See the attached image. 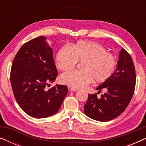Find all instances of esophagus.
Instances as JSON below:
<instances>
[{
	"label": "esophagus",
	"instance_id": "obj_1",
	"mask_svg": "<svg viewBox=\"0 0 146 146\" xmlns=\"http://www.w3.org/2000/svg\"><path fill=\"white\" fill-rule=\"evenodd\" d=\"M68 90L69 91H70V92H72V91H73V92H76V91H77L78 90L77 89H76V88H72V87H68Z\"/></svg>",
	"mask_w": 146,
	"mask_h": 146
}]
</instances>
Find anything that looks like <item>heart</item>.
Masks as SVG:
<instances>
[{
    "instance_id": "heart-1",
    "label": "heart",
    "mask_w": 146,
    "mask_h": 146,
    "mask_svg": "<svg viewBox=\"0 0 146 146\" xmlns=\"http://www.w3.org/2000/svg\"><path fill=\"white\" fill-rule=\"evenodd\" d=\"M56 62L62 71L71 70L78 62H82V70L69 72L60 78L62 84L76 89L86 86L93 80L96 82L106 81L113 74L116 65L114 56L107 52L103 45L83 40L72 44L71 47L63 46L58 52Z\"/></svg>"
}]
</instances>
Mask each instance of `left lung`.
Returning <instances> with one entry per match:
<instances>
[{
    "instance_id": "8db88e82",
    "label": "left lung",
    "mask_w": 146,
    "mask_h": 146,
    "mask_svg": "<svg viewBox=\"0 0 146 146\" xmlns=\"http://www.w3.org/2000/svg\"><path fill=\"white\" fill-rule=\"evenodd\" d=\"M135 79L132 59L121 48L114 72L96 88L98 92L103 89L106 92L101 95L100 98H98L97 94L88 95L84 105L85 114L100 121H110L119 116L130 102L134 92Z\"/></svg>"
}]
</instances>
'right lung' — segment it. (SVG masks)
Masks as SVG:
<instances>
[{
    "label": "right lung",
    "instance_id": "add662e5",
    "mask_svg": "<svg viewBox=\"0 0 146 146\" xmlns=\"http://www.w3.org/2000/svg\"><path fill=\"white\" fill-rule=\"evenodd\" d=\"M57 75L52 48L46 38L37 37L22 46L12 64L11 82L16 100L26 113L44 118L58 112L67 86L56 84L48 90L45 88Z\"/></svg>",
    "mask_w": 146,
    "mask_h": 146
}]
</instances>
